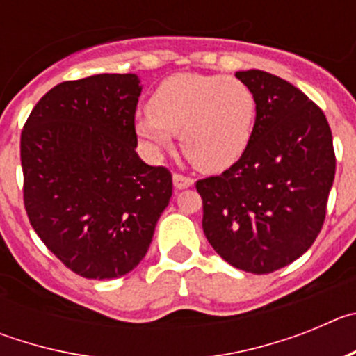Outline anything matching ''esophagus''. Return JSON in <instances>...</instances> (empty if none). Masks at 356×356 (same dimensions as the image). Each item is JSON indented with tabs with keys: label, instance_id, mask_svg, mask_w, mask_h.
<instances>
[{
	"label": "esophagus",
	"instance_id": "esophagus-1",
	"mask_svg": "<svg viewBox=\"0 0 356 356\" xmlns=\"http://www.w3.org/2000/svg\"><path fill=\"white\" fill-rule=\"evenodd\" d=\"M172 184H175L176 188H188V187H193L194 185V180L191 178V176H184L180 175V172H175L172 175Z\"/></svg>",
	"mask_w": 356,
	"mask_h": 356
}]
</instances>
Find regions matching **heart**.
Here are the masks:
<instances>
[{"label":"heart","instance_id":"1","mask_svg":"<svg viewBox=\"0 0 356 356\" xmlns=\"http://www.w3.org/2000/svg\"><path fill=\"white\" fill-rule=\"evenodd\" d=\"M257 97L238 78L184 72L151 94L149 112L135 118V131L153 153L172 146L180 134L184 155L207 172L232 168L253 139Z\"/></svg>","mask_w":356,"mask_h":356}]
</instances>
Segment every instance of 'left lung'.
Listing matches in <instances>:
<instances>
[{
	"mask_svg": "<svg viewBox=\"0 0 356 356\" xmlns=\"http://www.w3.org/2000/svg\"><path fill=\"white\" fill-rule=\"evenodd\" d=\"M235 76L257 97L253 139L222 175L197 180L203 232L229 266L267 275L312 246L335 178L332 130L323 110L271 72Z\"/></svg>",
	"mask_w": 356,
	"mask_h": 356,
	"instance_id": "left-lung-1",
	"label": "left lung"
}]
</instances>
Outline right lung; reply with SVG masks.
<instances>
[{
  "label": "right lung",
  "mask_w": 356,
  "mask_h": 356,
  "mask_svg": "<svg viewBox=\"0 0 356 356\" xmlns=\"http://www.w3.org/2000/svg\"><path fill=\"white\" fill-rule=\"evenodd\" d=\"M137 74L64 81L21 134L24 209L72 273L112 280L139 266L172 194V176L137 155Z\"/></svg>",
  "instance_id": "add662e5"
}]
</instances>
